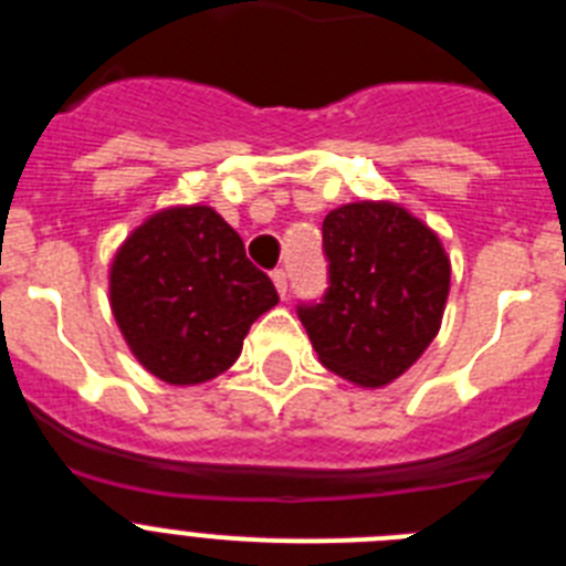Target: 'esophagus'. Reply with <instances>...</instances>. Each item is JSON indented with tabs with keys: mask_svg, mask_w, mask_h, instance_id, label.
<instances>
[{
	"mask_svg": "<svg viewBox=\"0 0 566 566\" xmlns=\"http://www.w3.org/2000/svg\"><path fill=\"white\" fill-rule=\"evenodd\" d=\"M272 280H274V289H277L280 297H286V292H289V277H286V272H283V269H274Z\"/></svg>",
	"mask_w": 566,
	"mask_h": 566,
	"instance_id": "esophagus-1",
	"label": "esophagus"
}]
</instances>
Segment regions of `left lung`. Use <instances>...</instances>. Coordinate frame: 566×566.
<instances>
[{"label":"left lung","instance_id":"8db88e82","mask_svg":"<svg viewBox=\"0 0 566 566\" xmlns=\"http://www.w3.org/2000/svg\"><path fill=\"white\" fill-rule=\"evenodd\" d=\"M328 289L300 303L319 363L359 388L402 377L442 326L451 260L437 232L391 201L332 209L323 221Z\"/></svg>","mask_w":566,"mask_h":566}]
</instances>
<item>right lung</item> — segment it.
Segmentation results:
<instances>
[{
  "instance_id": "add662e5",
  "label": "right lung",
  "mask_w": 566,
  "mask_h": 566,
  "mask_svg": "<svg viewBox=\"0 0 566 566\" xmlns=\"http://www.w3.org/2000/svg\"><path fill=\"white\" fill-rule=\"evenodd\" d=\"M109 306L135 359L169 385L218 377L277 289L212 207H172L135 229L109 266Z\"/></svg>"
}]
</instances>
